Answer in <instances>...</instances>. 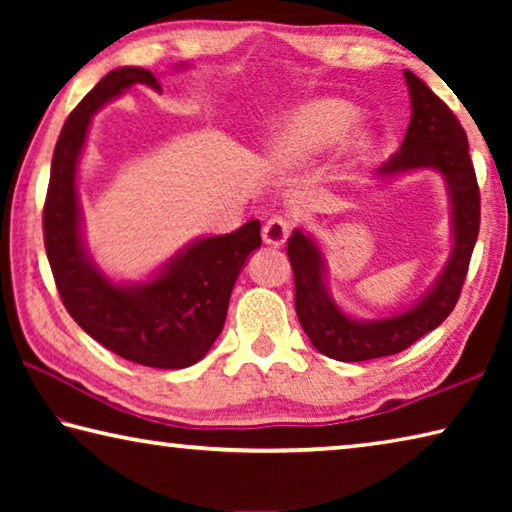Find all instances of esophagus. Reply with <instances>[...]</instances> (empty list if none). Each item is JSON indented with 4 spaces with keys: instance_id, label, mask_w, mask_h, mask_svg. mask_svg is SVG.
<instances>
[{
    "instance_id": "obj_1",
    "label": "esophagus",
    "mask_w": 512,
    "mask_h": 512,
    "mask_svg": "<svg viewBox=\"0 0 512 512\" xmlns=\"http://www.w3.org/2000/svg\"><path fill=\"white\" fill-rule=\"evenodd\" d=\"M289 235H291V223L284 219V216H273V219H268L262 230L264 244L273 248L284 246V241L289 239Z\"/></svg>"
}]
</instances>
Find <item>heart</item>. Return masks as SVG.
Returning <instances> with one entry per match:
<instances>
[{
    "mask_svg": "<svg viewBox=\"0 0 512 512\" xmlns=\"http://www.w3.org/2000/svg\"><path fill=\"white\" fill-rule=\"evenodd\" d=\"M357 110L341 99H311L275 121L264 144L268 164L277 171H296L332 149L348 133Z\"/></svg>",
    "mask_w": 512,
    "mask_h": 512,
    "instance_id": "heart-1",
    "label": "heart"
}]
</instances>
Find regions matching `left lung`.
I'll return each mask as SVG.
<instances>
[{
  "mask_svg": "<svg viewBox=\"0 0 512 512\" xmlns=\"http://www.w3.org/2000/svg\"><path fill=\"white\" fill-rule=\"evenodd\" d=\"M404 81L411 94V121L400 151L384 162L379 178L393 180L420 169L438 171L452 210V250L443 271L409 309L386 318L361 320L343 311L329 293L327 262L318 241L305 230H293L287 253L296 280V314L311 345L336 361H368L397 354L443 323L461 296L479 237V185L463 126L409 69H404Z\"/></svg>",
  "mask_w": 512,
  "mask_h": 512,
  "instance_id": "left-lung-1",
  "label": "left lung"
}]
</instances>
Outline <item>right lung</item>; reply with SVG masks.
<instances>
[{"label": "right lung", "instance_id": "obj_1", "mask_svg": "<svg viewBox=\"0 0 512 512\" xmlns=\"http://www.w3.org/2000/svg\"><path fill=\"white\" fill-rule=\"evenodd\" d=\"M137 83L162 90L149 69L117 67L67 117L51 160L45 248L65 309L94 341L140 366L187 368L219 339L241 268L262 246V223L194 239L142 282H115L94 264L83 241L76 173L94 112Z\"/></svg>", "mask_w": 512, "mask_h": 512}]
</instances>
